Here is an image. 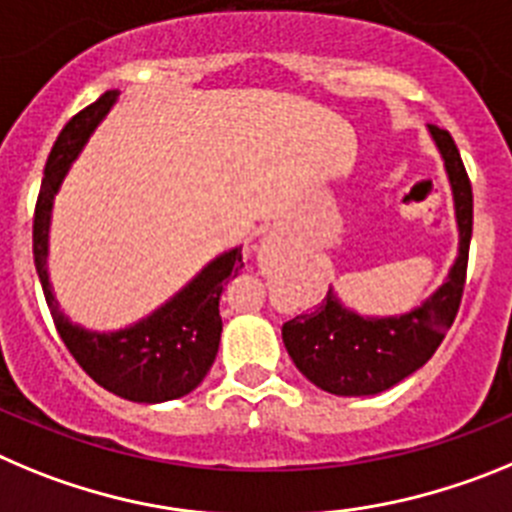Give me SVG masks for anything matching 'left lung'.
<instances>
[{"label": "left lung", "mask_w": 512, "mask_h": 512, "mask_svg": "<svg viewBox=\"0 0 512 512\" xmlns=\"http://www.w3.org/2000/svg\"><path fill=\"white\" fill-rule=\"evenodd\" d=\"M446 170L459 232L457 257L444 283L421 306L393 316H365L329 288L324 301L283 324V344L316 388L344 398L377 395L421 370L454 324L472 239V186L451 135L428 124Z\"/></svg>", "instance_id": "1"}]
</instances>
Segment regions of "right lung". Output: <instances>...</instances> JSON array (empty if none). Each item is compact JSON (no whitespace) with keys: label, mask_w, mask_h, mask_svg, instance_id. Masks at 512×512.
<instances>
[{"label":"right lung","mask_w":512,"mask_h":512,"mask_svg":"<svg viewBox=\"0 0 512 512\" xmlns=\"http://www.w3.org/2000/svg\"><path fill=\"white\" fill-rule=\"evenodd\" d=\"M117 101V89L104 91L91 107L78 112L55 140L35 206L32 255L55 329L86 375L104 390L132 403H165L193 393L214 365L222 342L219 298L224 283L237 275L245 262L242 247L216 255L168 301L122 329H86L73 324L61 311L48 273L55 196L61 191L71 165L84 153L89 137L107 119Z\"/></svg>","instance_id":"add662e5"}]
</instances>
